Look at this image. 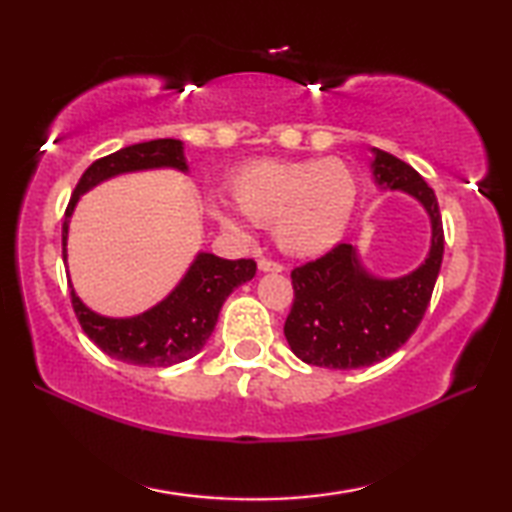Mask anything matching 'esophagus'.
I'll return each instance as SVG.
<instances>
[{
  "instance_id": "obj_1",
  "label": "esophagus",
  "mask_w": 512,
  "mask_h": 512,
  "mask_svg": "<svg viewBox=\"0 0 512 512\" xmlns=\"http://www.w3.org/2000/svg\"><path fill=\"white\" fill-rule=\"evenodd\" d=\"M257 266L262 273H282L284 271L282 264H277V262H273V259H266V257L259 259Z\"/></svg>"
}]
</instances>
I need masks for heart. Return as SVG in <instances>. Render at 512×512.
<instances>
[{
  "mask_svg": "<svg viewBox=\"0 0 512 512\" xmlns=\"http://www.w3.org/2000/svg\"><path fill=\"white\" fill-rule=\"evenodd\" d=\"M230 196L250 223L273 230L282 253L314 259L341 244L357 205L359 183L341 158L259 160L232 176ZM210 214L225 230L246 232L228 207L212 205Z\"/></svg>",
  "mask_w": 512,
  "mask_h": 512,
  "instance_id": "1",
  "label": "heart"
}]
</instances>
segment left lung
Instances as JSON below:
<instances>
[{
  "instance_id": "left-lung-1",
  "label": "left lung",
  "mask_w": 512,
  "mask_h": 512,
  "mask_svg": "<svg viewBox=\"0 0 512 512\" xmlns=\"http://www.w3.org/2000/svg\"><path fill=\"white\" fill-rule=\"evenodd\" d=\"M370 169L377 187L409 194L424 207L431 246L424 262L402 277L370 273L354 244L293 268L296 298L284 336L300 361L318 368H366L400 350L418 329L443 264V219L433 189L411 164L386 151L372 149Z\"/></svg>"
}]
</instances>
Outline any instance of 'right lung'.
Listing matches in <instances>:
<instances>
[{
  "label": "right lung",
  "instance_id": "add662e5",
  "mask_svg": "<svg viewBox=\"0 0 512 512\" xmlns=\"http://www.w3.org/2000/svg\"><path fill=\"white\" fill-rule=\"evenodd\" d=\"M176 169L187 173L185 144L180 140H151L126 146L92 162L76 185L63 221V259L67 262L69 221L79 198L121 173ZM253 259H221L198 253L183 280L158 305L128 318H110L92 311L69 284L74 314L88 339L108 357L142 368H167L192 359L205 348L214 332L225 298L241 284L253 280Z\"/></svg>",
  "mask_w": 512,
  "mask_h": 512
}]
</instances>
